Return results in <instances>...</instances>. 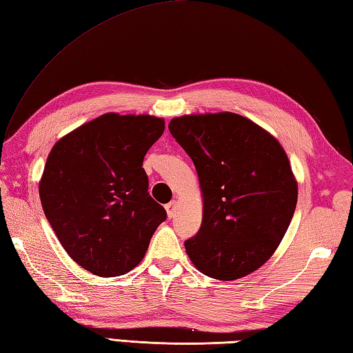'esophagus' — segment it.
<instances>
[{
    "label": "esophagus",
    "instance_id": "1",
    "mask_svg": "<svg viewBox=\"0 0 353 353\" xmlns=\"http://www.w3.org/2000/svg\"><path fill=\"white\" fill-rule=\"evenodd\" d=\"M165 210H167V216L168 219H172L176 216V211H177V202L176 200H172L168 205H165Z\"/></svg>",
    "mask_w": 353,
    "mask_h": 353
}]
</instances>
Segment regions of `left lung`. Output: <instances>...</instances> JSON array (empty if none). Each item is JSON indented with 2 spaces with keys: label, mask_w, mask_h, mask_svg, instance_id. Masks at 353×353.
I'll return each mask as SVG.
<instances>
[{
  "label": "left lung",
  "mask_w": 353,
  "mask_h": 353,
  "mask_svg": "<svg viewBox=\"0 0 353 353\" xmlns=\"http://www.w3.org/2000/svg\"><path fill=\"white\" fill-rule=\"evenodd\" d=\"M171 134L194 163L203 217L185 250L200 272L231 281L272 257L291 223L299 183L286 151L230 112L172 117Z\"/></svg>",
  "instance_id": "left-lung-1"
}]
</instances>
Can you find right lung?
<instances>
[{
  "mask_svg": "<svg viewBox=\"0 0 353 353\" xmlns=\"http://www.w3.org/2000/svg\"><path fill=\"white\" fill-rule=\"evenodd\" d=\"M163 117L105 113L53 145L39 181L41 205L72 260L98 277L141 263L167 211L151 199L143 157Z\"/></svg>",
  "mask_w": 353,
  "mask_h": 353,
  "instance_id": "obj_1",
  "label": "right lung"
}]
</instances>
